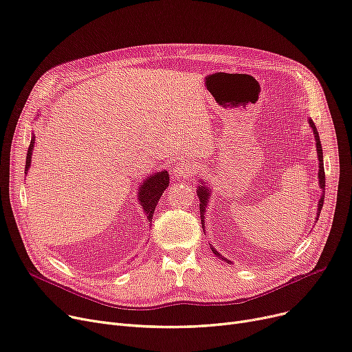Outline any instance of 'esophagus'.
Masks as SVG:
<instances>
[{
	"label": "esophagus",
	"instance_id": "esophagus-1",
	"mask_svg": "<svg viewBox=\"0 0 352 352\" xmlns=\"http://www.w3.org/2000/svg\"><path fill=\"white\" fill-rule=\"evenodd\" d=\"M192 173H194L192 166H191L190 164L184 162V161H179V162H177V164L173 166V174H174V177H177V178H187V177L192 175Z\"/></svg>",
	"mask_w": 352,
	"mask_h": 352
}]
</instances>
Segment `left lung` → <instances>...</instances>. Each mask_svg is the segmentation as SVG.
Masks as SVG:
<instances>
[{
	"label": "left lung",
	"instance_id": "8db88e82",
	"mask_svg": "<svg viewBox=\"0 0 352 352\" xmlns=\"http://www.w3.org/2000/svg\"><path fill=\"white\" fill-rule=\"evenodd\" d=\"M309 126L312 128L314 131V135H315V141H316V152H318V161H319V171H318V181H319V188L322 190V195H320L319 201H318V211H316V220L319 219V212L320 210H322V206H324V195H325V171H324V157H322V146H320V140H319V133H318V129L315 126V124L312 122V119H309ZM210 194H211V190L208 187H206V182L204 179H200V184H198L197 187V195L198 198H200V217H201V224H203V230H204V216H206V210H207V206H208V201H210ZM206 232V230H204ZM211 252L216 254L217 257L223 258V261H226L227 263H232L228 258L223 257L216 249H214V246H211Z\"/></svg>",
	"mask_w": 352,
	"mask_h": 352
}]
</instances>
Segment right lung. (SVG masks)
I'll list each match as a JSON object with an SVG mask.
<instances>
[{"instance_id": "1", "label": "right lung", "mask_w": 352, "mask_h": 352, "mask_svg": "<svg viewBox=\"0 0 352 352\" xmlns=\"http://www.w3.org/2000/svg\"><path fill=\"white\" fill-rule=\"evenodd\" d=\"M38 116V115H37ZM34 141H36V135L33 133L32 142H30L28 151H27V158H25V174L28 171L30 165H32V154H33V148H34ZM170 186V175L164 170L161 173H155L149 177H146L138 188V201L141 207L145 211L146 220L151 223L152 217H154V211L155 207L160 201V198L162 192L166 190V187Z\"/></svg>"}]
</instances>
